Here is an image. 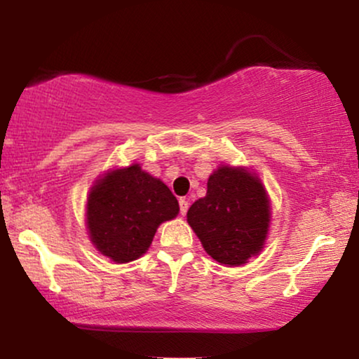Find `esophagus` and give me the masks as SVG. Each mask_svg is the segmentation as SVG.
I'll list each match as a JSON object with an SVG mask.
<instances>
[{"label":"esophagus","instance_id":"34e87169","mask_svg":"<svg viewBox=\"0 0 359 359\" xmlns=\"http://www.w3.org/2000/svg\"><path fill=\"white\" fill-rule=\"evenodd\" d=\"M188 208H189V203H188V201L181 198V199H180V214H181V215H184L186 212H188Z\"/></svg>","mask_w":359,"mask_h":359}]
</instances>
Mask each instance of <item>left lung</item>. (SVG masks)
<instances>
[{"instance_id": "8db88e82", "label": "left lung", "mask_w": 359, "mask_h": 359, "mask_svg": "<svg viewBox=\"0 0 359 359\" xmlns=\"http://www.w3.org/2000/svg\"><path fill=\"white\" fill-rule=\"evenodd\" d=\"M188 224L215 262L243 264L263 248L268 233L269 203L262 181L243 168L220 166L209 176L208 194L189 208Z\"/></svg>"}]
</instances>
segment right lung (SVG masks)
<instances>
[{
    "instance_id": "right-lung-1",
    "label": "right lung",
    "mask_w": 359,
    "mask_h": 359,
    "mask_svg": "<svg viewBox=\"0 0 359 359\" xmlns=\"http://www.w3.org/2000/svg\"><path fill=\"white\" fill-rule=\"evenodd\" d=\"M168 186L139 165L107 173L88 199L86 222L91 242L116 263H129L149 250L156 229L178 214Z\"/></svg>"
}]
</instances>
